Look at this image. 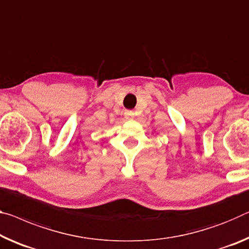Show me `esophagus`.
<instances>
[{"label": "esophagus", "mask_w": 249, "mask_h": 249, "mask_svg": "<svg viewBox=\"0 0 249 249\" xmlns=\"http://www.w3.org/2000/svg\"><path fill=\"white\" fill-rule=\"evenodd\" d=\"M134 116H135V114H134L133 110H126V112H125L126 120H133Z\"/></svg>", "instance_id": "1"}]
</instances>
